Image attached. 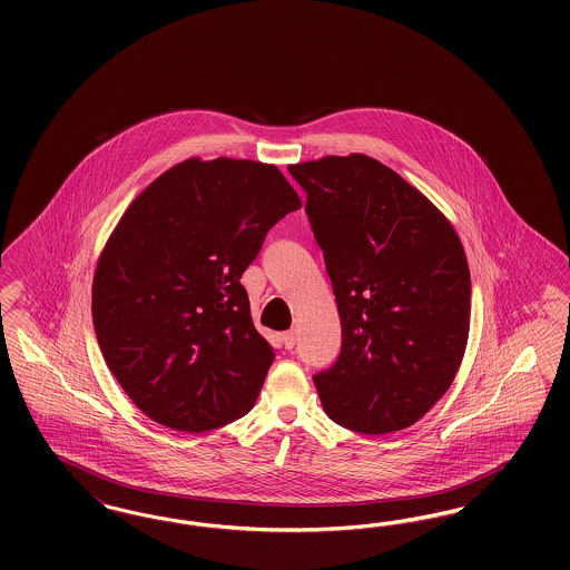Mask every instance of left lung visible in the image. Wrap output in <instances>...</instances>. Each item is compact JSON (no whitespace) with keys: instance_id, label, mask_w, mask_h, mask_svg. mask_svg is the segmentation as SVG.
Returning <instances> with one entry per match:
<instances>
[{"instance_id":"1","label":"left lung","mask_w":570,"mask_h":570,"mask_svg":"<svg viewBox=\"0 0 570 570\" xmlns=\"http://www.w3.org/2000/svg\"><path fill=\"white\" fill-rule=\"evenodd\" d=\"M301 198L273 164L190 158L115 226L91 286L98 346L151 421L212 432L245 416L273 363L242 275Z\"/></svg>"}]
</instances>
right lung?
<instances>
[{"label":"right lung","mask_w":570,"mask_h":570,"mask_svg":"<svg viewBox=\"0 0 570 570\" xmlns=\"http://www.w3.org/2000/svg\"><path fill=\"white\" fill-rule=\"evenodd\" d=\"M291 175L323 247L342 353L314 376L326 416L380 435L406 430L449 391L470 331V272L434 205L374 158L326 156Z\"/></svg>","instance_id":"1"}]
</instances>
